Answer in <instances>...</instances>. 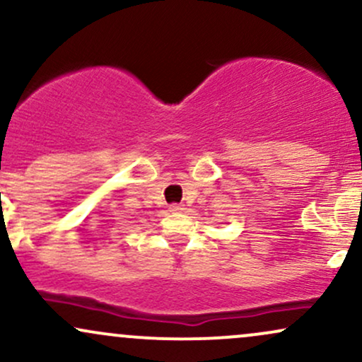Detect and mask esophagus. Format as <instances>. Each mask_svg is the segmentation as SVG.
<instances>
[{"mask_svg":"<svg viewBox=\"0 0 362 362\" xmlns=\"http://www.w3.org/2000/svg\"><path fill=\"white\" fill-rule=\"evenodd\" d=\"M168 209H170V213H182V211H185V207H184V204H172Z\"/></svg>","mask_w":362,"mask_h":362,"instance_id":"1","label":"esophagus"}]
</instances>
